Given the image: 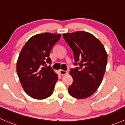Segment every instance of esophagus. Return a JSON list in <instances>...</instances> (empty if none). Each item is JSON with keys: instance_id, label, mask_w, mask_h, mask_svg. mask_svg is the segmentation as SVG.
<instances>
[{"instance_id": "1", "label": "esophagus", "mask_w": 125, "mask_h": 125, "mask_svg": "<svg viewBox=\"0 0 125 125\" xmlns=\"http://www.w3.org/2000/svg\"><path fill=\"white\" fill-rule=\"evenodd\" d=\"M60 73L62 75H65L66 74H68V71H65V70H60Z\"/></svg>"}]
</instances>
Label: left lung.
<instances>
[{
	"label": "left lung",
	"instance_id": "1",
	"mask_svg": "<svg viewBox=\"0 0 125 125\" xmlns=\"http://www.w3.org/2000/svg\"><path fill=\"white\" fill-rule=\"evenodd\" d=\"M63 38L73 50L74 65L70 71L73 82L70 95L77 99L89 97L101 84L106 71L107 55L102 43L91 33L83 31L64 33Z\"/></svg>",
	"mask_w": 125,
	"mask_h": 125
}]
</instances>
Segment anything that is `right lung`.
Masks as SVG:
<instances>
[{
    "label": "right lung",
    "mask_w": 125,
    "mask_h": 125,
    "mask_svg": "<svg viewBox=\"0 0 125 125\" xmlns=\"http://www.w3.org/2000/svg\"><path fill=\"white\" fill-rule=\"evenodd\" d=\"M60 37L55 33L36 35L27 42L19 54L17 74L25 93L33 98L43 100L52 94L58 76L46 63H51L49 54Z\"/></svg>",
    "instance_id": "add662e5"
}]
</instances>
